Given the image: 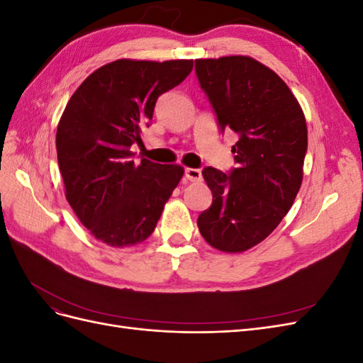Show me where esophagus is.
I'll return each mask as SVG.
<instances>
[{
    "label": "esophagus",
    "mask_w": 363,
    "mask_h": 363,
    "mask_svg": "<svg viewBox=\"0 0 363 363\" xmlns=\"http://www.w3.org/2000/svg\"><path fill=\"white\" fill-rule=\"evenodd\" d=\"M184 177L189 182H200L201 180V171L195 168H186L184 169Z\"/></svg>",
    "instance_id": "obj_1"
}]
</instances>
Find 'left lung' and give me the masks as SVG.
Segmentation results:
<instances>
[{
  "mask_svg": "<svg viewBox=\"0 0 363 363\" xmlns=\"http://www.w3.org/2000/svg\"><path fill=\"white\" fill-rule=\"evenodd\" d=\"M195 72L219 127L239 138L238 168L203 171L213 200L196 224L208 245L242 252L276 230L301 188L306 118L288 84L256 59H196Z\"/></svg>",
  "mask_w": 363,
  "mask_h": 363,
  "instance_id": "8db88e82",
  "label": "left lung"
}]
</instances>
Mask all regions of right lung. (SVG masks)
<instances>
[{
  "label": "right lung",
  "instance_id": "add662e5",
  "mask_svg": "<svg viewBox=\"0 0 363 363\" xmlns=\"http://www.w3.org/2000/svg\"><path fill=\"white\" fill-rule=\"evenodd\" d=\"M192 68L194 60L119 59L94 71L65 107L56 135L65 196L101 242H144L180 183V164L136 163L130 147L142 142L157 98Z\"/></svg>",
  "mask_w": 363,
  "mask_h": 363
}]
</instances>
